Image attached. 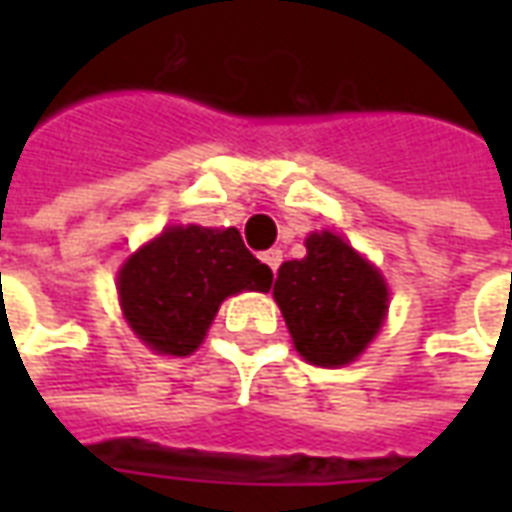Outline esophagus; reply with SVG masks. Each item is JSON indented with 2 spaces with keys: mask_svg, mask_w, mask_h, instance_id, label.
<instances>
[{
  "mask_svg": "<svg viewBox=\"0 0 512 512\" xmlns=\"http://www.w3.org/2000/svg\"><path fill=\"white\" fill-rule=\"evenodd\" d=\"M263 263L277 274L279 263H282V249H268V252H263Z\"/></svg>",
  "mask_w": 512,
  "mask_h": 512,
  "instance_id": "esophagus-1",
  "label": "esophagus"
}]
</instances>
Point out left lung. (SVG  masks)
<instances>
[{
    "instance_id": "8db88e82",
    "label": "left lung",
    "mask_w": 512,
    "mask_h": 512,
    "mask_svg": "<svg viewBox=\"0 0 512 512\" xmlns=\"http://www.w3.org/2000/svg\"><path fill=\"white\" fill-rule=\"evenodd\" d=\"M274 299L296 351L321 367L356 359L386 315L381 274L334 233H312L307 257L279 266Z\"/></svg>"
}]
</instances>
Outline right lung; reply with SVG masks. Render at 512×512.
<instances>
[{
    "mask_svg": "<svg viewBox=\"0 0 512 512\" xmlns=\"http://www.w3.org/2000/svg\"><path fill=\"white\" fill-rule=\"evenodd\" d=\"M260 263L235 227H169L142 246L117 277L128 326L158 354L189 356L227 296L271 288Z\"/></svg>",
    "mask_w": 512,
    "mask_h": 512,
    "instance_id": "obj_1",
    "label": "right lung"
}]
</instances>
